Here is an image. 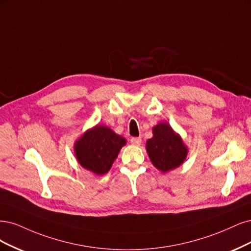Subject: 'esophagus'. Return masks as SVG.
Masks as SVG:
<instances>
[{
  "label": "esophagus",
  "mask_w": 251,
  "mask_h": 251,
  "mask_svg": "<svg viewBox=\"0 0 251 251\" xmlns=\"http://www.w3.org/2000/svg\"><path fill=\"white\" fill-rule=\"evenodd\" d=\"M130 143L133 145V146H140L142 144V139L141 137H132L130 140Z\"/></svg>",
  "instance_id": "esophagus-1"
}]
</instances>
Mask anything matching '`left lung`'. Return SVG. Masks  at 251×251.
Returning <instances> with one entry per match:
<instances>
[{"instance_id": "left-lung-1", "label": "left lung", "mask_w": 251, "mask_h": 251, "mask_svg": "<svg viewBox=\"0 0 251 251\" xmlns=\"http://www.w3.org/2000/svg\"><path fill=\"white\" fill-rule=\"evenodd\" d=\"M152 133L153 136L146 142V150L152 165L163 173L181 166L188 156L189 148L180 134L166 122L153 127Z\"/></svg>"}]
</instances>
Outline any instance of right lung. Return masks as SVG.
<instances>
[{"label":"right lung","instance_id":"1","mask_svg":"<svg viewBox=\"0 0 251 251\" xmlns=\"http://www.w3.org/2000/svg\"><path fill=\"white\" fill-rule=\"evenodd\" d=\"M126 145L125 137L105 125H96L74 143L76 159L83 169L96 175L106 174L120 150Z\"/></svg>","mask_w":251,"mask_h":251}]
</instances>
